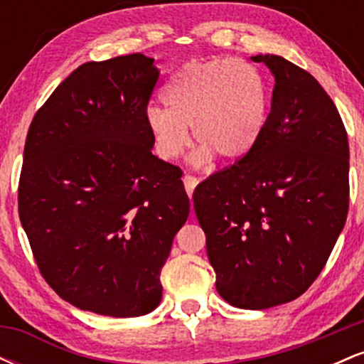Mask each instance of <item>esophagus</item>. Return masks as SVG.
<instances>
[{"label": "esophagus", "mask_w": 364, "mask_h": 364, "mask_svg": "<svg viewBox=\"0 0 364 364\" xmlns=\"http://www.w3.org/2000/svg\"><path fill=\"white\" fill-rule=\"evenodd\" d=\"M183 183H185V190H186L188 196L191 198V195H193L196 185H198V179H196L195 176H190V174H186V176L183 178Z\"/></svg>", "instance_id": "esophagus-1"}]
</instances>
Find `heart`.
<instances>
[{
    "label": "heart",
    "mask_w": 364,
    "mask_h": 364,
    "mask_svg": "<svg viewBox=\"0 0 364 364\" xmlns=\"http://www.w3.org/2000/svg\"><path fill=\"white\" fill-rule=\"evenodd\" d=\"M164 102L152 104L145 123L154 150L162 161H174L190 144V127L198 147L195 168H205L215 154L235 162L248 156L262 139L269 119V90L262 73L240 60L190 63L174 75Z\"/></svg>",
    "instance_id": "obj_1"
}]
</instances>
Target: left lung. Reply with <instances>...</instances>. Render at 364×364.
Instances as JSON below:
<instances>
[{
    "mask_svg": "<svg viewBox=\"0 0 364 364\" xmlns=\"http://www.w3.org/2000/svg\"><path fill=\"white\" fill-rule=\"evenodd\" d=\"M267 127L248 156L196 186L193 207L224 301L267 310L318 277L349 207L348 133L327 92L275 54Z\"/></svg>",
    "mask_w": 364,
    "mask_h": 364,
    "instance_id": "obj_1",
    "label": "left lung"
}]
</instances>
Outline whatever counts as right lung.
I'll return each mask as SVG.
<instances>
[{
	"label": "right lung",
	"instance_id": "right-lung-1",
	"mask_svg": "<svg viewBox=\"0 0 364 364\" xmlns=\"http://www.w3.org/2000/svg\"><path fill=\"white\" fill-rule=\"evenodd\" d=\"M157 78L141 53L83 63L27 133L20 223L46 282L97 315L156 310L161 270L190 214L181 171L152 154L145 112Z\"/></svg>",
	"mask_w": 364,
	"mask_h": 364
}]
</instances>
